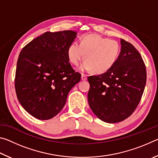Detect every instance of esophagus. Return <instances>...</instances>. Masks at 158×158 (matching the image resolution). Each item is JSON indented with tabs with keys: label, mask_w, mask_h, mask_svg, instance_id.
Segmentation results:
<instances>
[{
	"label": "esophagus",
	"mask_w": 158,
	"mask_h": 158,
	"mask_svg": "<svg viewBox=\"0 0 158 158\" xmlns=\"http://www.w3.org/2000/svg\"><path fill=\"white\" fill-rule=\"evenodd\" d=\"M81 79L82 80H86L87 79V76H86V74H81Z\"/></svg>",
	"instance_id": "34e87169"
}]
</instances>
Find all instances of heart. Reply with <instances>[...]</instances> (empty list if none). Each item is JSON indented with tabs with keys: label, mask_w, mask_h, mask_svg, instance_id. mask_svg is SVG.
Returning a JSON list of instances; mask_svg holds the SVG:
<instances>
[{
	"label": "heart",
	"mask_w": 158,
	"mask_h": 158,
	"mask_svg": "<svg viewBox=\"0 0 158 158\" xmlns=\"http://www.w3.org/2000/svg\"><path fill=\"white\" fill-rule=\"evenodd\" d=\"M121 46L116 40L108 39L96 34L84 36L80 44L73 42L68 49L69 60L79 65L85 59L81 69H91L96 73L109 70L118 58Z\"/></svg>",
	"instance_id": "heart-1"
}]
</instances>
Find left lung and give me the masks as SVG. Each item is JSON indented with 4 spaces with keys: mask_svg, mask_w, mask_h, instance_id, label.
<instances>
[{
    "mask_svg": "<svg viewBox=\"0 0 158 158\" xmlns=\"http://www.w3.org/2000/svg\"><path fill=\"white\" fill-rule=\"evenodd\" d=\"M116 62L106 73L90 76L88 100L102 121L115 123L132 115L139 103L146 83V65L133 45L121 39Z\"/></svg>",
    "mask_w": 158,
    "mask_h": 158,
    "instance_id": "1",
    "label": "left lung"
}]
</instances>
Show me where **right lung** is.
<instances>
[{"mask_svg":"<svg viewBox=\"0 0 158 158\" xmlns=\"http://www.w3.org/2000/svg\"><path fill=\"white\" fill-rule=\"evenodd\" d=\"M77 36L68 30L46 32L21 51L15 86L23 109L39 120L52 118L62 110L73 87L81 79L69 63L68 49Z\"/></svg>","mask_w":158,"mask_h":158,"instance_id":"obj_1","label":"right lung"}]
</instances>
